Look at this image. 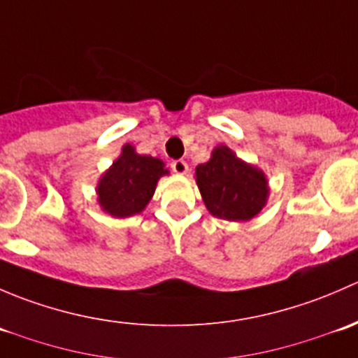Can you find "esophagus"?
Here are the masks:
<instances>
[{
  "mask_svg": "<svg viewBox=\"0 0 358 358\" xmlns=\"http://www.w3.org/2000/svg\"><path fill=\"white\" fill-rule=\"evenodd\" d=\"M171 169L176 175H185V173L189 171V164H187L183 159H176V161L171 162Z\"/></svg>",
  "mask_w": 358,
  "mask_h": 358,
  "instance_id": "1",
  "label": "esophagus"
}]
</instances>
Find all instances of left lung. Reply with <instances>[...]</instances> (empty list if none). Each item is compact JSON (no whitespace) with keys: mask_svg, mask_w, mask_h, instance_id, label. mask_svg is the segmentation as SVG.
<instances>
[{"mask_svg":"<svg viewBox=\"0 0 358 358\" xmlns=\"http://www.w3.org/2000/svg\"><path fill=\"white\" fill-rule=\"evenodd\" d=\"M202 201L213 216L229 222L255 218L268 199V182L262 169L218 145L211 159L196 168Z\"/></svg>","mask_w":358,"mask_h":358,"instance_id":"1","label":"left lung"}]
</instances>
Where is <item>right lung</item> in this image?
<instances>
[{
  "instance_id": "obj_1",
  "label": "right lung",
  "mask_w": 358,
  "mask_h": 358,
  "mask_svg": "<svg viewBox=\"0 0 358 358\" xmlns=\"http://www.w3.org/2000/svg\"><path fill=\"white\" fill-rule=\"evenodd\" d=\"M169 175L161 159L140 156L126 143L121 156L112 162L96 185L99 204L114 218L138 215L152 199L157 180Z\"/></svg>"
}]
</instances>
